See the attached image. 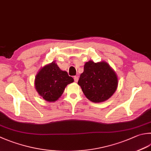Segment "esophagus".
Listing matches in <instances>:
<instances>
[{
	"instance_id": "obj_1",
	"label": "esophagus",
	"mask_w": 151,
	"mask_h": 151,
	"mask_svg": "<svg viewBox=\"0 0 151 151\" xmlns=\"http://www.w3.org/2000/svg\"><path fill=\"white\" fill-rule=\"evenodd\" d=\"M73 79H74V81H75V82H78V79H79L78 76H74V78H73Z\"/></svg>"
}]
</instances>
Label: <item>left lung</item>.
<instances>
[{
    "label": "left lung",
    "mask_w": 151,
    "mask_h": 151,
    "mask_svg": "<svg viewBox=\"0 0 151 151\" xmlns=\"http://www.w3.org/2000/svg\"><path fill=\"white\" fill-rule=\"evenodd\" d=\"M78 83L89 101L101 102L108 100L115 93L118 81L115 72L107 62L95 63L89 60L85 64L84 71Z\"/></svg>",
    "instance_id": "1"
}]
</instances>
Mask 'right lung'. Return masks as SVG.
Instances as JSON below:
<instances>
[{"label":"right lung","mask_w":151,"mask_h":151,"mask_svg":"<svg viewBox=\"0 0 151 151\" xmlns=\"http://www.w3.org/2000/svg\"><path fill=\"white\" fill-rule=\"evenodd\" d=\"M73 79L67 72L60 69L55 62L42 67L36 75L35 87L39 95L48 102H55L60 97Z\"/></svg>","instance_id":"obj_1"}]
</instances>
